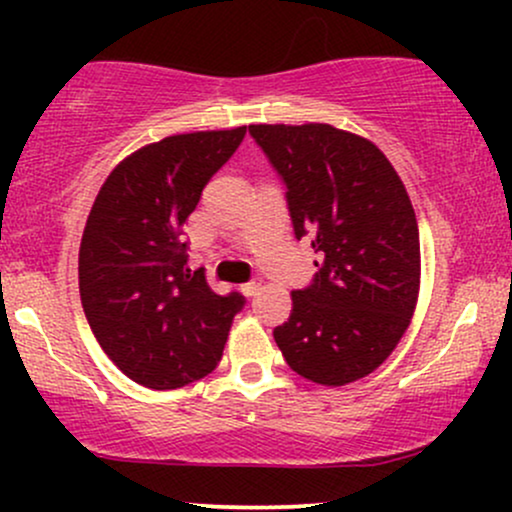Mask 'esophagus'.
Wrapping results in <instances>:
<instances>
[{"mask_svg": "<svg viewBox=\"0 0 512 512\" xmlns=\"http://www.w3.org/2000/svg\"><path fill=\"white\" fill-rule=\"evenodd\" d=\"M260 289H262V284H260V281H250V284H245L243 289H240V291H243L245 296H255V293L260 291Z\"/></svg>", "mask_w": 512, "mask_h": 512, "instance_id": "1", "label": "esophagus"}]
</instances>
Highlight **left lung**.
<instances>
[{
    "instance_id": "obj_1",
    "label": "left lung",
    "mask_w": 512,
    "mask_h": 512,
    "mask_svg": "<svg viewBox=\"0 0 512 512\" xmlns=\"http://www.w3.org/2000/svg\"><path fill=\"white\" fill-rule=\"evenodd\" d=\"M286 182L296 238L320 260L274 330L286 363L317 385L366 378L397 349L419 301L416 214L397 170L370 139L325 122L250 125Z\"/></svg>"
}]
</instances>
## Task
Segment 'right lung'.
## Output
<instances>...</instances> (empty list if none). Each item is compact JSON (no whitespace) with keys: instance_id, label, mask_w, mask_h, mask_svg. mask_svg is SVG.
I'll list each match as a JSON object with an SVG mask.
<instances>
[{"instance_id":"right-lung-1","label":"right lung","mask_w":512,"mask_h":512,"mask_svg":"<svg viewBox=\"0 0 512 512\" xmlns=\"http://www.w3.org/2000/svg\"><path fill=\"white\" fill-rule=\"evenodd\" d=\"M245 127L173 134L122 158L79 248V293L101 349L134 383L178 390L221 361L243 296L187 269L182 226Z\"/></svg>"}]
</instances>
